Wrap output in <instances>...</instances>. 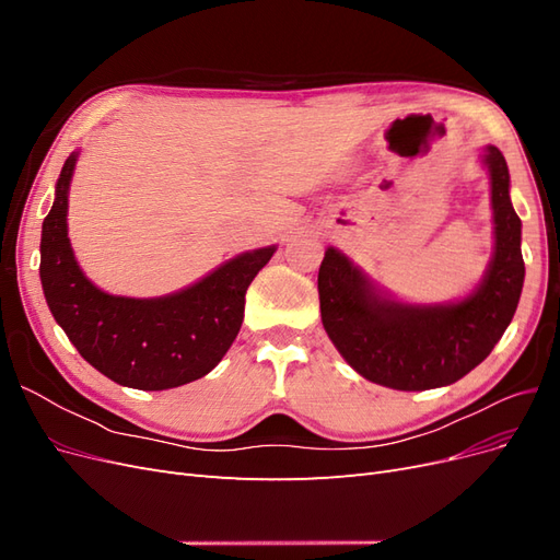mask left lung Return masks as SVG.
Wrapping results in <instances>:
<instances>
[{
	"label": "left lung",
	"mask_w": 560,
	"mask_h": 560,
	"mask_svg": "<svg viewBox=\"0 0 560 560\" xmlns=\"http://www.w3.org/2000/svg\"><path fill=\"white\" fill-rule=\"evenodd\" d=\"M483 165L490 175L495 252L483 280L463 301L413 306L385 299L348 257L327 247L317 273L322 325L366 381L406 393L451 385L479 366L510 327L525 278L521 219L512 208L502 151L488 144Z\"/></svg>",
	"instance_id": "8db88e82"
}]
</instances>
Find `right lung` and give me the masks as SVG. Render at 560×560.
<instances>
[{
	"label": "right lung",
	"mask_w": 560,
	"mask_h": 560,
	"mask_svg": "<svg viewBox=\"0 0 560 560\" xmlns=\"http://www.w3.org/2000/svg\"><path fill=\"white\" fill-rule=\"evenodd\" d=\"M77 156L74 151L65 161L42 226L39 276L50 313L81 358L118 385L167 389L210 374L238 336L247 287L276 245L243 252L167 296L130 299L97 290L67 238V194Z\"/></svg>",
	"instance_id": "right-lung-1"
}]
</instances>
